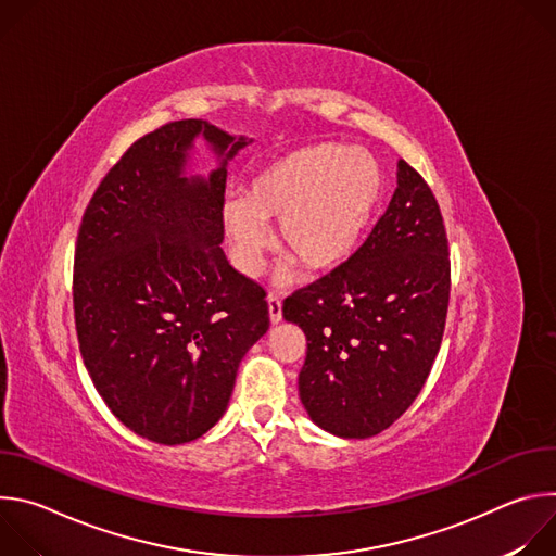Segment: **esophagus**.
<instances>
[{
  "mask_svg": "<svg viewBox=\"0 0 556 556\" xmlns=\"http://www.w3.org/2000/svg\"><path fill=\"white\" fill-rule=\"evenodd\" d=\"M266 301H268V316H270V324H273V326H277V324L281 321V299H279V296H275V294H270Z\"/></svg>",
  "mask_w": 556,
  "mask_h": 556,
  "instance_id": "34e87169",
  "label": "esophagus"
}]
</instances>
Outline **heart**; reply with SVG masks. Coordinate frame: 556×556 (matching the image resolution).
<instances>
[{"mask_svg": "<svg viewBox=\"0 0 556 556\" xmlns=\"http://www.w3.org/2000/svg\"><path fill=\"white\" fill-rule=\"evenodd\" d=\"M382 193V167L365 149L341 142L290 149L251 176L244 200H224L222 228L232 264L255 275L268 244L264 224L279 222L281 251L305 273L334 270L358 249Z\"/></svg>", "mask_w": 556, "mask_h": 556, "instance_id": "1", "label": "heart"}]
</instances>
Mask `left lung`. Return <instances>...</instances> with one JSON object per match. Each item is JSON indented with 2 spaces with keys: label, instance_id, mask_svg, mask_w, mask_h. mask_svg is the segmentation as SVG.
<instances>
[{
  "label": "left lung",
  "instance_id": "left-lung-1",
  "mask_svg": "<svg viewBox=\"0 0 556 556\" xmlns=\"http://www.w3.org/2000/svg\"><path fill=\"white\" fill-rule=\"evenodd\" d=\"M399 187L365 244L283 303L307 341L299 399L324 431L363 440L399 420L440 352L448 242L440 206L405 161Z\"/></svg>",
  "mask_w": 556,
  "mask_h": 556
}]
</instances>
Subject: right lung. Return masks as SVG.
Segmentation results:
<instances>
[{
	"instance_id": "right-lung-1",
	"label": "right lung",
	"mask_w": 556,
	"mask_h": 556,
	"mask_svg": "<svg viewBox=\"0 0 556 556\" xmlns=\"http://www.w3.org/2000/svg\"><path fill=\"white\" fill-rule=\"evenodd\" d=\"M200 137L216 157L192 172ZM253 138L202 118L136 140L92 195L74 253V321L110 412L157 444L224 416L237 367L268 332L266 292L224 251L226 167Z\"/></svg>"
}]
</instances>
